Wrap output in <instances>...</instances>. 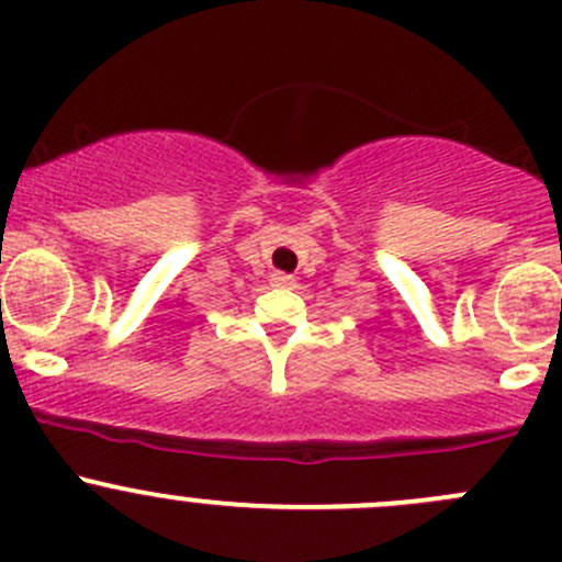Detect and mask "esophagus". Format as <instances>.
Returning <instances> with one entry per match:
<instances>
[{
    "mask_svg": "<svg viewBox=\"0 0 562 562\" xmlns=\"http://www.w3.org/2000/svg\"><path fill=\"white\" fill-rule=\"evenodd\" d=\"M271 282H274V285H280V288L296 285L293 274H285V271H274V274H271Z\"/></svg>",
    "mask_w": 562,
    "mask_h": 562,
    "instance_id": "obj_1",
    "label": "esophagus"
}]
</instances>
